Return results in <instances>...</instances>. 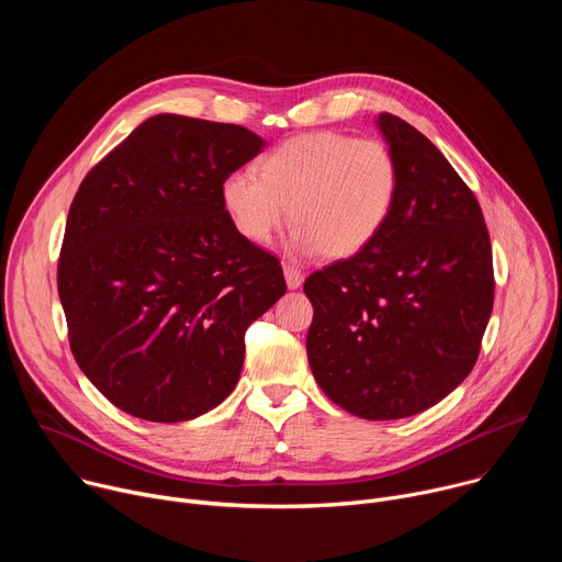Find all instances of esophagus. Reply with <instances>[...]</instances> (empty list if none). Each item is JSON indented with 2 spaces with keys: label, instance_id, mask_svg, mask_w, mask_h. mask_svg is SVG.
Wrapping results in <instances>:
<instances>
[{
  "label": "esophagus",
  "instance_id": "esophagus-1",
  "mask_svg": "<svg viewBox=\"0 0 562 562\" xmlns=\"http://www.w3.org/2000/svg\"><path fill=\"white\" fill-rule=\"evenodd\" d=\"M282 269H284V280H286V286H289V289L302 286L304 276H302V271H300L297 267H293V265H282Z\"/></svg>",
  "mask_w": 562,
  "mask_h": 562
}]
</instances>
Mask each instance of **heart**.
<instances>
[{"label": "heart", "mask_w": 562, "mask_h": 562, "mask_svg": "<svg viewBox=\"0 0 562 562\" xmlns=\"http://www.w3.org/2000/svg\"><path fill=\"white\" fill-rule=\"evenodd\" d=\"M397 191V159L384 142L313 131L269 148L258 159V176H226L220 200L235 231L251 243H269L289 206L293 251L345 260L380 237Z\"/></svg>", "instance_id": "heart-1"}]
</instances>
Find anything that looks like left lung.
Masks as SVG:
<instances>
[{"mask_svg": "<svg viewBox=\"0 0 562 562\" xmlns=\"http://www.w3.org/2000/svg\"><path fill=\"white\" fill-rule=\"evenodd\" d=\"M378 126L397 159V200L371 247L306 278V356L338 407L397 420L440 403L473 369L494 262L483 211L447 157L391 113Z\"/></svg>", "mask_w": 562, "mask_h": 562, "instance_id": "8db88e82", "label": "left lung"}]
</instances>
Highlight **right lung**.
I'll list each match as a JSON object with an SVG mask.
<instances>
[{
  "label": "right lung",
  "instance_id": "1",
  "mask_svg": "<svg viewBox=\"0 0 562 562\" xmlns=\"http://www.w3.org/2000/svg\"><path fill=\"white\" fill-rule=\"evenodd\" d=\"M262 146L245 126L162 113L79 184L57 291L79 369L117 409L182 423L237 384L249 325L286 291L220 200Z\"/></svg>",
  "mask_w": 562,
  "mask_h": 562
}]
</instances>
